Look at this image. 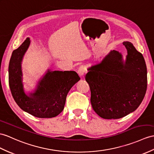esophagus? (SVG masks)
<instances>
[{"label": "esophagus", "mask_w": 154, "mask_h": 154, "mask_svg": "<svg viewBox=\"0 0 154 154\" xmlns=\"http://www.w3.org/2000/svg\"><path fill=\"white\" fill-rule=\"evenodd\" d=\"M86 72V68L84 65H81L78 69V73L80 76H83Z\"/></svg>", "instance_id": "esophagus-1"}]
</instances>
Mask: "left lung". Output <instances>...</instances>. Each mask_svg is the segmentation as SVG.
Segmentation results:
<instances>
[{
	"instance_id": "obj_1",
	"label": "left lung",
	"mask_w": 154,
	"mask_h": 154,
	"mask_svg": "<svg viewBox=\"0 0 154 154\" xmlns=\"http://www.w3.org/2000/svg\"><path fill=\"white\" fill-rule=\"evenodd\" d=\"M126 60L112 50L102 61L88 69L85 80L91 90L93 109L104 119H119L139 106L147 89V69L143 55L132 43L123 42Z\"/></svg>"
}]
</instances>
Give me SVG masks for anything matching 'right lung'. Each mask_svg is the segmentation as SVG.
<instances>
[{
	"instance_id": "obj_1",
	"label": "right lung",
	"mask_w": 154,
	"mask_h": 154,
	"mask_svg": "<svg viewBox=\"0 0 154 154\" xmlns=\"http://www.w3.org/2000/svg\"><path fill=\"white\" fill-rule=\"evenodd\" d=\"M30 42L27 38L12 52L8 67L11 93L17 105L25 112L36 118H54L64 109L67 94L80 78L75 71L48 69L34 93L26 94L22 82L21 61Z\"/></svg>"
}]
</instances>
